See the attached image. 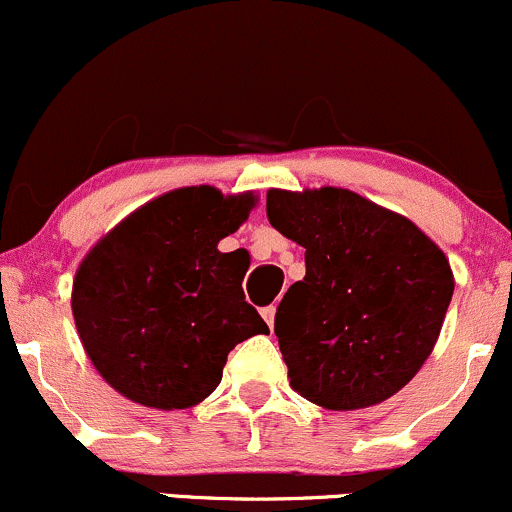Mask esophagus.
<instances>
[{"label":"esophagus","instance_id":"1","mask_svg":"<svg viewBox=\"0 0 512 512\" xmlns=\"http://www.w3.org/2000/svg\"><path fill=\"white\" fill-rule=\"evenodd\" d=\"M274 314H277V309H274V306H265V309H262V319L267 321V326H274Z\"/></svg>","mask_w":512,"mask_h":512}]
</instances>
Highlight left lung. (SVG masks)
Segmentation results:
<instances>
[{
    "instance_id": "left-lung-1",
    "label": "left lung",
    "mask_w": 512,
    "mask_h": 512,
    "mask_svg": "<svg viewBox=\"0 0 512 512\" xmlns=\"http://www.w3.org/2000/svg\"><path fill=\"white\" fill-rule=\"evenodd\" d=\"M267 218L306 250V277L274 316L289 385L336 412L402 390L432 353L454 294L444 252L405 215L348 188H272Z\"/></svg>"
}]
</instances>
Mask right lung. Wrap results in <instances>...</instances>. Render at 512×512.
Returning <instances> with one entry per match:
<instances>
[{"label":"right lung","mask_w":512,"mask_h":512,"mask_svg":"<svg viewBox=\"0 0 512 512\" xmlns=\"http://www.w3.org/2000/svg\"><path fill=\"white\" fill-rule=\"evenodd\" d=\"M252 193H164L122 220L75 272L73 319L105 383L154 410H186L220 385L238 343L270 333L245 301V252L218 242L247 220Z\"/></svg>","instance_id":"1"}]
</instances>
